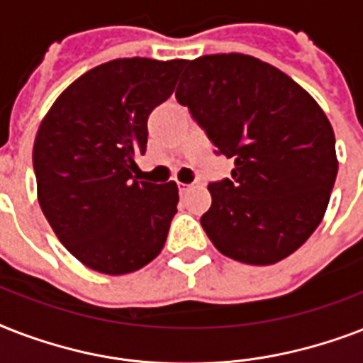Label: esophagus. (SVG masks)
<instances>
[{
    "mask_svg": "<svg viewBox=\"0 0 363 363\" xmlns=\"http://www.w3.org/2000/svg\"><path fill=\"white\" fill-rule=\"evenodd\" d=\"M190 190V184H184V182H179V192L186 194Z\"/></svg>",
    "mask_w": 363,
    "mask_h": 363,
    "instance_id": "obj_1",
    "label": "esophagus"
}]
</instances>
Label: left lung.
<instances>
[{
    "instance_id": "8db88e82",
    "label": "left lung",
    "mask_w": 363,
    "mask_h": 363,
    "mask_svg": "<svg viewBox=\"0 0 363 363\" xmlns=\"http://www.w3.org/2000/svg\"><path fill=\"white\" fill-rule=\"evenodd\" d=\"M175 98L235 165L232 179L209 184L201 226L213 245L250 265L296 252L320 224L337 177L320 105L281 69L238 52L186 62Z\"/></svg>"
}]
</instances>
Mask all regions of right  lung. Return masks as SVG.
I'll return each instance as SVG.
<instances>
[{
	"label": "right lung",
	"instance_id": "1",
	"mask_svg": "<svg viewBox=\"0 0 363 363\" xmlns=\"http://www.w3.org/2000/svg\"><path fill=\"white\" fill-rule=\"evenodd\" d=\"M184 60H111L60 94L33 143L43 215L79 262L125 275L164 248L179 188L137 181L148 115L175 90Z\"/></svg>",
	"mask_w": 363,
	"mask_h": 363
}]
</instances>
